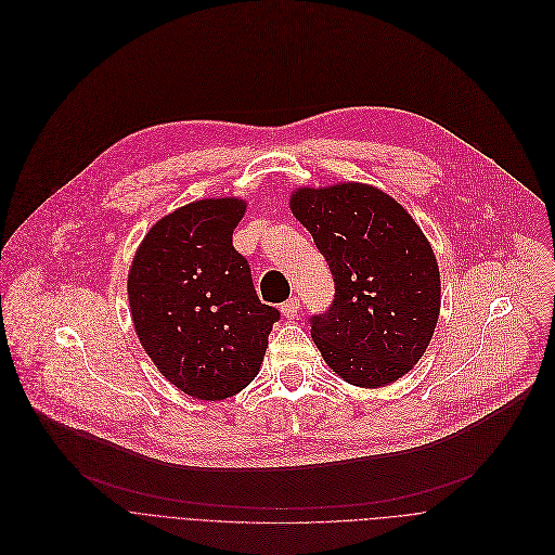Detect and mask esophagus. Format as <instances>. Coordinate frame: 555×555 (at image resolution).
Segmentation results:
<instances>
[{"instance_id": "34e87169", "label": "esophagus", "mask_w": 555, "mask_h": 555, "mask_svg": "<svg viewBox=\"0 0 555 555\" xmlns=\"http://www.w3.org/2000/svg\"><path fill=\"white\" fill-rule=\"evenodd\" d=\"M280 312H282L286 319H293V317L299 312V299H297V297H291L288 301L282 304Z\"/></svg>"}]
</instances>
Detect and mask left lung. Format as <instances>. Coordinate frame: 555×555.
Returning a JSON list of instances; mask_svg holds the SVG:
<instances>
[{
  "instance_id": "obj_1",
  "label": "left lung",
  "mask_w": 555,
  "mask_h": 555,
  "mask_svg": "<svg viewBox=\"0 0 555 555\" xmlns=\"http://www.w3.org/2000/svg\"><path fill=\"white\" fill-rule=\"evenodd\" d=\"M335 278V301L310 337L346 383L378 389L424 357L439 319L441 280L415 218L385 190L337 181L288 198Z\"/></svg>"
}]
</instances>
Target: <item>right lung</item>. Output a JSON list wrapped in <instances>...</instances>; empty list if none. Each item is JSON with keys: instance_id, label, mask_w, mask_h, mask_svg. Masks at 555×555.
Returning <instances> with one entry per match:
<instances>
[{"instance_id": "right-lung-1", "label": "right lung", "mask_w": 555, "mask_h": 555, "mask_svg": "<svg viewBox=\"0 0 555 555\" xmlns=\"http://www.w3.org/2000/svg\"><path fill=\"white\" fill-rule=\"evenodd\" d=\"M243 196H207L162 216L129 267L135 335L159 374L196 400H225L260 372L280 312L256 295L232 236Z\"/></svg>"}]
</instances>
